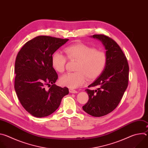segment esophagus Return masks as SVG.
I'll return each instance as SVG.
<instances>
[{
	"label": "esophagus",
	"mask_w": 148,
	"mask_h": 148,
	"mask_svg": "<svg viewBox=\"0 0 148 148\" xmlns=\"http://www.w3.org/2000/svg\"><path fill=\"white\" fill-rule=\"evenodd\" d=\"M69 91H70V92H71V93H74V94H76V93L78 92L77 91H76V90H73V89H71V88L69 89Z\"/></svg>",
	"instance_id": "esophagus-1"
}]
</instances>
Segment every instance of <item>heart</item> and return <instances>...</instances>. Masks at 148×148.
<instances>
[{
  "label": "heart",
  "mask_w": 148,
  "mask_h": 148,
  "mask_svg": "<svg viewBox=\"0 0 148 148\" xmlns=\"http://www.w3.org/2000/svg\"><path fill=\"white\" fill-rule=\"evenodd\" d=\"M67 57L71 61H77L75 73H67L60 78L62 86L76 88L84 84L86 79L91 80L98 77L103 71L107 62V56L104 51L84 44H75L65 49ZM67 57L60 51L54 53L52 66L58 73L65 70Z\"/></svg>",
  "instance_id": "heart-1"
}]
</instances>
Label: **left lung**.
<instances>
[{
    "label": "left lung",
    "instance_id": "8db88e82",
    "mask_svg": "<svg viewBox=\"0 0 148 148\" xmlns=\"http://www.w3.org/2000/svg\"><path fill=\"white\" fill-rule=\"evenodd\" d=\"M91 37L102 42L106 50L107 62L100 75L88 86V88L97 87V89L86 90L89 99L82 109L91 116L99 117L111 112L120 102L128 85L129 66L124 53L113 39L103 34Z\"/></svg>",
    "mask_w": 148,
    "mask_h": 148
}]
</instances>
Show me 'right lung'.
Here are the masks:
<instances>
[{
  "label": "right lung",
  "instance_id": "add662e5",
  "mask_svg": "<svg viewBox=\"0 0 148 148\" xmlns=\"http://www.w3.org/2000/svg\"><path fill=\"white\" fill-rule=\"evenodd\" d=\"M68 40L39 36L27 41L17 55L14 90L23 108L35 117L51 115L69 93L68 88L54 84L58 75L51 63L52 55Z\"/></svg>",
  "mask_w": 148,
  "mask_h": 148
}]
</instances>
